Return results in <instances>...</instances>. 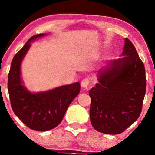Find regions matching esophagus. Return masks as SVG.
I'll use <instances>...</instances> for the list:
<instances>
[{
    "instance_id": "34e87169",
    "label": "esophagus",
    "mask_w": 155,
    "mask_h": 155,
    "mask_svg": "<svg viewBox=\"0 0 155 155\" xmlns=\"http://www.w3.org/2000/svg\"><path fill=\"white\" fill-rule=\"evenodd\" d=\"M90 83V80L88 79H84L81 82V86L84 88H87V87L88 84Z\"/></svg>"
}]
</instances>
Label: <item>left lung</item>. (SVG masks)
<instances>
[{
    "instance_id": "obj_1",
    "label": "left lung",
    "mask_w": 155,
    "mask_h": 155,
    "mask_svg": "<svg viewBox=\"0 0 155 155\" xmlns=\"http://www.w3.org/2000/svg\"><path fill=\"white\" fill-rule=\"evenodd\" d=\"M121 57L98 71V83L89 91L92 126L110 135L121 133L138 118L146 93L144 64L127 38Z\"/></svg>"
}]
</instances>
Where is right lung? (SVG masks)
I'll list each match as a JSON object with an SVG mask.
<instances>
[{
    "mask_svg": "<svg viewBox=\"0 0 155 155\" xmlns=\"http://www.w3.org/2000/svg\"><path fill=\"white\" fill-rule=\"evenodd\" d=\"M39 34L31 37L15 55L8 76V91L12 108L18 118L28 128L48 131L61 123L70 104L80 92V83L56 87L33 93L23 86L20 77V65L31 46V42L45 36Z\"/></svg>",
    "mask_w": 155,
    "mask_h": 155,
    "instance_id": "right-lung-1",
    "label": "right lung"
}]
</instances>
